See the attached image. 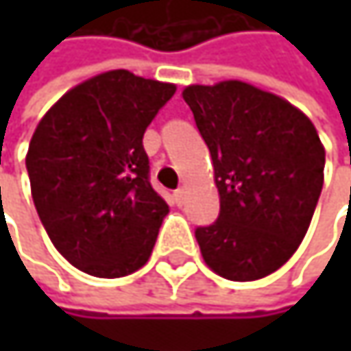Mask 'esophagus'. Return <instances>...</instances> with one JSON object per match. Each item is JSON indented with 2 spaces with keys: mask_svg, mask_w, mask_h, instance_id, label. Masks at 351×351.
I'll return each instance as SVG.
<instances>
[{
  "mask_svg": "<svg viewBox=\"0 0 351 351\" xmlns=\"http://www.w3.org/2000/svg\"><path fill=\"white\" fill-rule=\"evenodd\" d=\"M175 201H176V205H182V203L186 201V189H184V186L176 189V191H175Z\"/></svg>",
  "mask_w": 351,
  "mask_h": 351,
  "instance_id": "1",
  "label": "esophagus"
}]
</instances>
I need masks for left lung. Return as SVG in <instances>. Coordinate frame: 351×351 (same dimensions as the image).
<instances>
[{
    "instance_id": "obj_1",
    "label": "left lung",
    "mask_w": 351,
    "mask_h": 351,
    "mask_svg": "<svg viewBox=\"0 0 351 351\" xmlns=\"http://www.w3.org/2000/svg\"><path fill=\"white\" fill-rule=\"evenodd\" d=\"M182 99L203 136L219 217L197 228L205 264L250 282L276 272L303 242L323 186L325 148L313 121L244 81L189 85Z\"/></svg>"
}]
</instances>
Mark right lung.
<instances>
[{
	"label": "right lung",
	"instance_id": "add662e5",
	"mask_svg": "<svg viewBox=\"0 0 351 351\" xmlns=\"http://www.w3.org/2000/svg\"><path fill=\"white\" fill-rule=\"evenodd\" d=\"M175 91L115 69L66 91L38 121L26 154L32 199L75 268L119 278L148 262L169 205L148 180L142 138Z\"/></svg>",
	"mask_w": 351,
	"mask_h": 351
}]
</instances>
